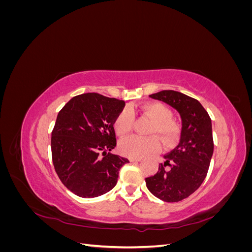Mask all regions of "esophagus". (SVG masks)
Segmentation results:
<instances>
[{
  "instance_id": "1",
  "label": "esophagus",
  "mask_w": 252,
  "mask_h": 252,
  "mask_svg": "<svg viewBox=\"0 0 252 252\" xmlns=\"http://www.w3.org/2000/svg\"><path fill=\"white\" fill-rule=\"evenodd\" d=\"M141 159V158H129V161L130 162H140Z\"/></svg>"
}]
</instances>
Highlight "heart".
<instances>
[{"label": "heart", "instance_id": "heart-1", "mask_svg": "<svg viewBox=\"0 0 252 252\" xmlns=\"http://www.w3.org/2000/svg\"><path fill=\"white\" fill-rule=\"evenodd\" d=\"M140 114L152 120L148 133L161 136L166 146H171L178 136V125L172 120V111L169 107L159 102H149L141 107L130 106L128 109L122 110L113 122L114 132L118 136H124L131 131L133 126V116ZM155 135L141 138L128 136L119 143L121 155L128 158H142L155 154L161 148V143Z\"/></svg>", "mask_w": 252, "mask_h": 252}]
</instances>
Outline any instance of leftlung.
<instances>
[{
  "instance_id": "8db88e82",
  "label": "left lung",
  "mask_w": 252,
  "mask_h": 252,
  "mask_svg": "<svg viewBox=\"0 0 252 252\" xmlns=\"http://www.w3.org/2000/svg\"><path fill=\"white\" fill-rule=\"evenodd\" d=\"M149 96L180 112L182 132L178 146L164 156L158 172L145 182L159 200L180 202L192 194L207 175L213 154L211 119L199 101L179 91L162 90Z\"/></svg>"
}]
</instances>
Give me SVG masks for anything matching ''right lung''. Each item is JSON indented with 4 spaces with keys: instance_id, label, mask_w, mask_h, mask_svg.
<instances>
[{
    "instance_id": "right-lung-1",
    "label": "right lung",
    "mask_w": 252,
    "mask_h": 252,
    "mask_svg": "<svg viewBox=\"0 0 252 252\" xmlns=\"http://www.w3.org/2000/svg\"><path fill=\"white\" fill-rule=\"evenodd\" d=\"M125 102L89 93L60 110L51 132L52 163L59 179L81 197L102 195L116 186L129 161L109 154L117 145L113 122Z\"/></svg>"
}]
</instances>
